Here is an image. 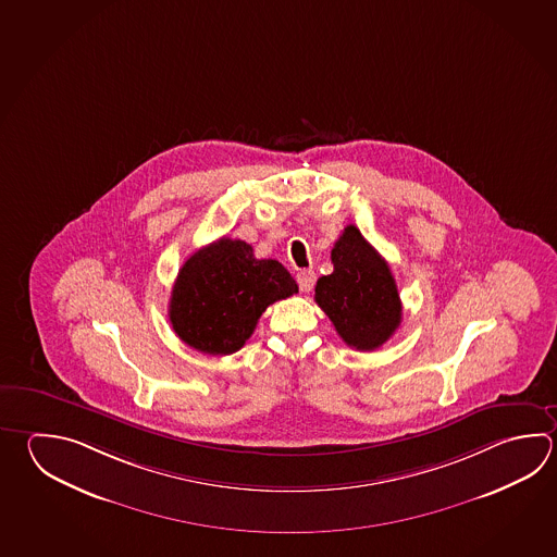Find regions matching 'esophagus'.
<instances>
[{"label":"esophagus","instance_id":"obj_1","mask_svg":"<svg viewBox=\"0 0 557 557\" xmlns=\"http://www.w3.org/2000/svg\"><path fill=\"white\" fill-rule=\"evenodd\" d=\"M297 284H299V289L301 292H311L313 289V285H315V272L313 270H301V272L297 273Z\"/></svg>","mask_w":557,"mask_h":557}]
</instances>
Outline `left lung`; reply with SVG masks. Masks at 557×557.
<instances>
[{"instance_id":"left-lung-1","label":"left lung","mask_w":557,"mask_h":557,"mask_svg":"<svg viewBox=\"0 0 557 557\" xmlns=\"http://www.w3.org/2000/svg\"><path fill=\"white\" fill-rule=\"evenodd\" d=\"M331 260L333 273L317 280V305L348 347H382L401 323V299L388 262L352 224L335 242Z\"/></svg>"}]
</instances>
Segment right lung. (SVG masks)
Returning <instances> with one entry per match:
<instances>
[{
	"instance_id": "1",
	"label": "right lung",
	"mask_w": 557,
	"mask_h": 557,
	"mask_svg": "<svg viewBox=\"0 0 557 557\" xmlns=\"http://www.w3.org/2000/svg\"><path fill=\"white\" fill-rule=\"evenodd\" d=\"M294 294L297 284L282 263L253 258L244 240L221 238L178 270L169 321L185 345L224 357L244 347L270 305Z\"/></svg>"
}]
</instances>
